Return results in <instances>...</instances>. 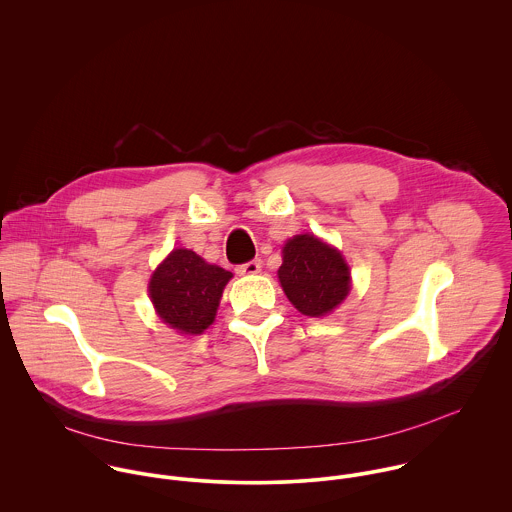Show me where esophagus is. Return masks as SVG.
Returning <instances> with one entry per match:
<instances>
[{
    "instance_id": "esophagus-1",
    "label": "esophagus",
    "mask_w": 512,
    "mask_h": 512,
    "mask_svg": "<svg viewBox=\"0 0 512 512\" xmlns=\"http://www.w3.org/2000/svg\"><path fill=\"white\" fill-rule=\"evenodd\" d=\"M260 268H262V262H260V260H250V262H246V264H240V266L236 268V274H240V276H254V274L260 272Z\"/></svg>"
}]
</instances>
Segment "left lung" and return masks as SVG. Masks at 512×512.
Wrapping results in <instances>:
<instances>
[{"label":"left lung","instance_id":"8db88e82","mask_svg":"<svg viewBox=\"0 0 512 512\" xmlns=\"http://www.w3.org/2000/svg\"><path fill=\"white\" fill-rule=\"evenodd\" d=\"M282 256L280 284L303 315L323 317L351 292V272L343 254L317 236H293L284 244Z\"/></svg>","mask_w":512,"mask_h":512}]
</instances>
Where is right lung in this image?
Here are the masks:
<instances>
[{
	"instance_id": "right-lung-1",
	"label": "right lung",
	"mask_w": 512,
	"mask_h": 512,
	"mask_svg": "<svg viewBox=\"0 0 512 512\" xmlns=\"http://www.w3.org/2000/svg\"><path fill=\"white\" fill-rule=\"evenodd\" d=\"M232 274L187 248H175L151 274L149 297L163 323L181 335H201L219 309Z\"/></svg>"
}]
</instances>
